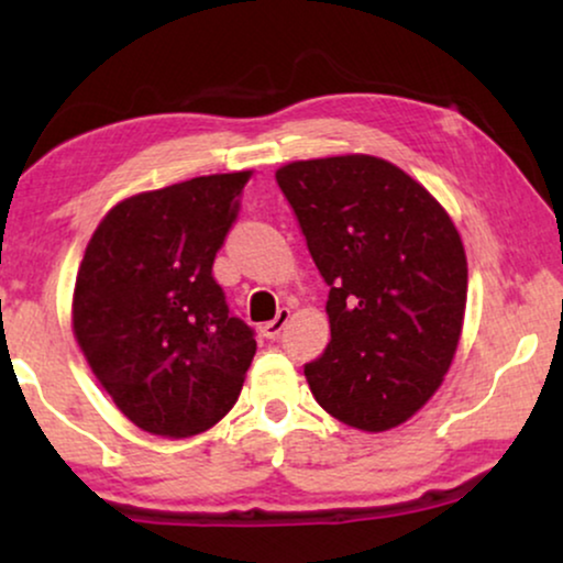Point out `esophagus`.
Segmentation results:
<instances>
[{"instance_id": "obj_1", "label": "esophagus", "mask_w": 563, "mask_h": 563, "mask_svg": "<svg viewBox=\"0 0 563 563\" xmlns=\"http://www.w3.org/2000/svg\"><path fill=\"white\" fill-rule=\"evenodd\" d=\"M287 322H289V310H279V314H276L274 320H268L261 330H264L266 338H279L282 330L287 328Z\"/></svg>"}]
</instances>
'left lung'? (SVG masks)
Returning <instances> with one entry per match:
<instances>
[{"mask_svg": "<svg viewBox=\"0 0 563 563\" xmlns=\"http://www.w3.org/2000/svg\"><path fill=\"white\" fill-rule=\"evenodd\" d=\"M330 287V343L305 364L314 399L379 433L441 387L466 310V253L426 187L374 156L295 161L276 172Z\"/></svg>", "mask_w": 563, "mask_h": 563, "instance_id": "left-lung-1", "label": "left lung"}]
</instances>
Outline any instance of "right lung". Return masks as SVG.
<instances>
[{"instance_id": "right-lung-1", "label": "right lung", "mask_w": 563, "mask_h": 563, "mask_svg": "<svg viewBox=\"0 0 563 563\" xmlns=\"http://www.w3.org/2000/svg\"><path fill=\"white\" fill-rule=\"evenodd\" d=\"M251 172L143 191L91 235L74 289V335L137 428L187 438L228 415L256 353L212 276Z\"/></svg>"}]
</instances>
